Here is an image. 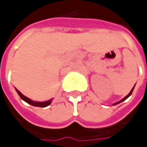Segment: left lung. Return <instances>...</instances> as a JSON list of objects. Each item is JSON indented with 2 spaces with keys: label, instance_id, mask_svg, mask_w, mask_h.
Here are the masks:
<instances>
[{
  "label": "left lung",
  "instance_id": "obj_1",
  "mask_svg": "<svg viewBox=\"0 0 147 147\" xmlns=\"http://www.w3.org/2000/svg\"><path fill=\"white\" fill-rule=\"evenodd\" d=\"M134 88V87H133V89H132V90H130V92H129V94H128V95H126V97H125V98H122V100H121V101H119V102H118L114 103V106H115V105H117V104H118V103L122 102H123V101H124V100H126V99L127 98H129V96H130V95H131V94H132V92H133Z\"/></svg>",
  "mask_w": 147,
  "mask_h": 147
}]
</instances>
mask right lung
Listing matches in <instances>:
<instances>
[{
  "mask_svg": "<svg viewBox=\"0 0 147 147\" xmlns=\"http://www.w3.org/2000/svg\"><path fill=\"white\" fill-rule=\"evenodd\" d=\"M16 90L18 93V94L19 96L21 97V98L22 100H24L25 102H26L27 103H29L30 105H32L33 106H38V107H46L49 105H50V103L52 102V99H50V100H49V101H46V102H34V101H32L31 99H29V98H27V97H25V95H23L21 94L20 91L16 89Z\"/></svg>",
  "mask_w": 147,
  "mask_h": 147,
  "instance_id": "obj_1",
  "label": "right lung"
}]
</instances>
